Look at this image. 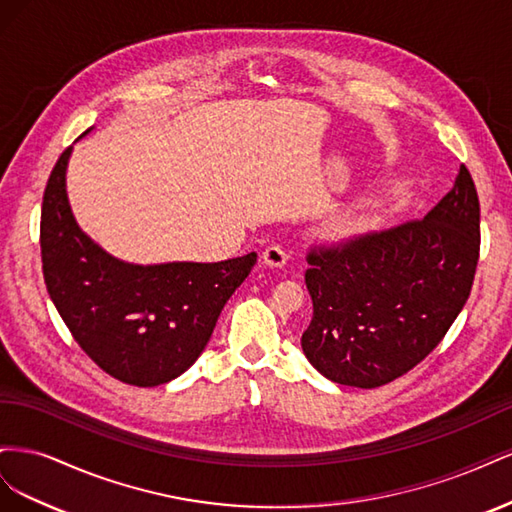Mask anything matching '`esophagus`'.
Listing matches in <instances>:
<instances>
[{
  "label": "esophagus",
  "instance_id": "esophagus-1",
  "mask_svg": "<svg viewBox=\"0 0 512 512\" xmlns=\"http://www.w3.org/2000/svg\"><path fill=\"white\" fill-rule=\"evenodd\" d=\"M262 262H265L267 267H275V269H282L288 265V252L284 250L282 245H269L265 252H262Z\"/></svg>",
  "mask_w": 512,
  "mask_h": 512
}]
</instances>
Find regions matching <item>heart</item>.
<instances>
[{"instance_id":"obj_1","label":"heart","mask_w":512,"mask_h":512,"mask_svg":"<svg viewBox=\"0 0 512 512\" xmlns=\"http://www.w3.org/2000/svg\"><path fill=\"white\" fill-rule=\"evenodd\" d=\"M365 228H367L365 220H339L331 226L329 235L333 239H350V237L361 235V232H365Z\"/></svg>"}]
</instances>
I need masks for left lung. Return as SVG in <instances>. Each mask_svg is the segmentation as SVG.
<instances>
[{"label": "left lung", "mask_w": 512, "mask_h": 512, "mask_svg": "<svg viewBox=\"0 0 512 512\" xmlns=\"http://www.w3.org/2000/svg\"><path fill=\"white\" fill-rule=\"evenodd\" d=\"M480 250L470 170L423 220L307 254L314 316L301 346L324 378L376 389L436 348L466 305Z\"/></svg>", "instance_id": "obj_1"}]
</instances>
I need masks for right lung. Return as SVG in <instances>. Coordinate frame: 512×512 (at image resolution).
I'll return each mask as SVG.
<instances>
[{
	"label": "right lung",
	"instance_id": "obj_1",
	"mask_svg": "<svg viewBox=\"0 0 512 512\" xmlns=\"http://www.w3.org/2000/svg\"><path fill=\"white\" fill-rule=\"evenodd\" d=\"M70 153L72 147L59 156L42 198V273L51 301L76 344L108 376L132 386L175 380L205 350L258 256L143 267L106 254L72 215Z\"/></svg>",
	"mask_w": 512,
	"mask_h": 512
}]
</instances>
